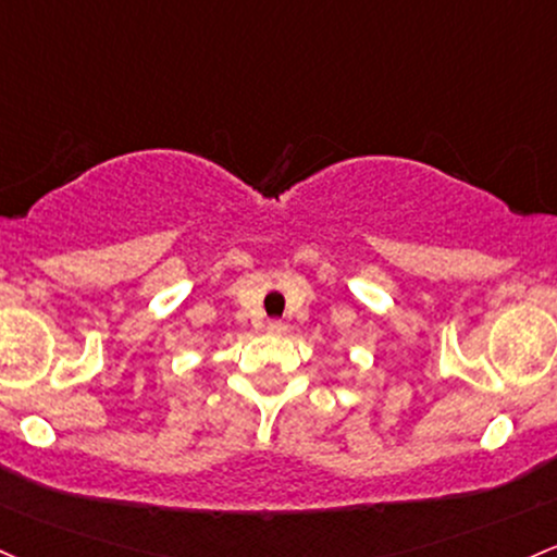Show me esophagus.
I'll use <instances>...</instances> for the list:
<instances>
[{"mask_svg": "<svg viewBox=\"0 0 557 557\" xmlns=\"http://www.w3.org/2000/svg\"><path fill=\"white\" fill-rule=\"evenodd\" d=\"M267 327H269V333H274V335H283L285 333V325L280 320H272Z\"/></svg>", "mask_w": 557, "mask_h": 557, "instance_id": "34e87169", "label": "esophagus"}]
</instances>
